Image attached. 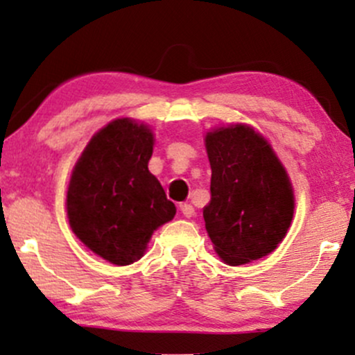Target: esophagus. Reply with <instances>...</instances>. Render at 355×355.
<instances>
[{
    "instance_id": "34e87169",
    "label": "esophagus",
    "mask_w": 355,
    "mask_h": 355,
    "mask_svg": "<svg viewBox=\"0 0 355 355\" xmlns=\"http://www.w3.org/2000/svg\"><path fill=\"white\" fill-rule=\"evenodd\" d=\"M180 210H182L183 217H187V218L193 217V215H195V209H193V207L190 205V203H182V205H180Z\"/></svg>"
}]
</instances>
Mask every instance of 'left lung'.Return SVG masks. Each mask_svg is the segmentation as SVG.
<instances>
[{"instance_id":"1","label":"left lung","mask_w":355,"mask_h":355,"mask_svg":"<svg viewBox=\"0 0 355 355\" xmlns=\"http://www.w3.org/2000/svg\"><path fill=\"white\" fill-rule=\"evenodd\" d=\"M211 180L203 209L207 234L229 266L274 252L291 229L295 197L287 170L252 126H217L205 135Z\"/></svg>"}]
</instances>
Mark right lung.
<instances>
[{"instance_id": "right-lung-1", "label": "right lung", "mask_w": 355, "mask_h": 355, "mask_svg": "<svg viewBox=\"0 0 355 355\" xmlns=\"http://www.w3.org/2000/svg\"><path fill=\"white\" fill-rule=\"evenodd\" d=\"M153 145L148 125L116 118L92 137L73 166L67 191L73 234L115 266L140 260L153 232L177 214L148 170Z\"/></svg>"}]
</instances>
